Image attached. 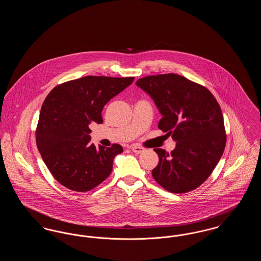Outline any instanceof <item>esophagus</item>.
Returning a JSON list of instances; mask_svg holds the SVG:
<instances>
[{"mask_svg": "<svg viewBox=\"0 0 261 261\" xmlns=\"http://www.w3.org/2000/svg\"><path fill=\"white\" fill-rule=\"evenodd\" d=\"M131 150H132L133 152H136V153H141V152H143V151L145 150V149L142 148V147H140V146L133 145V146H131Z\"/></svg>", "mask_w": 261, "mask_h": 261, "instance_id": "esophagus-1", "label": "esophagus"}]
</instances>
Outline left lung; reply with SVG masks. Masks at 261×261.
<instances>
[{
    "instance_id": "8db88e82",
    "label": "left lung",
    "mask_w": 261,
    "mask_h": 261,
    "mask_svg": "<svg viewBox=\"0 0 261 261\" xmlns=\"http://www.w3.org/2000/svg\"><path fill=\"white\" fill-rule=\"evenodd\" d=\"M136 85L162 113L159 128L177 142L170 153L153 149L160 159L151 171L153 179L170 193L197 189L210 177L226 146L219 103L208 89L175 73L146 76Z\"/></svg>"
}]
</instances>
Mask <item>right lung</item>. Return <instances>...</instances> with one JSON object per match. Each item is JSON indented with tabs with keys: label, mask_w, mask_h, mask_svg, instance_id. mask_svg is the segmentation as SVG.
<instances>
[{
	"label": "right lung",
	"mask_w": 261,
	"mask_h": 261,
	"mask_svg": "<svg viewBox=\"0 0 261 261\" xmlns=\"http://www.w3.org/2000/svg\"><path fill=\"white\" fill-rule=\"evenodd\" d=\"M134 77L85 76L54 88L44 100L36 128V144L54 178L75 192L99 186L112 173L123 148L91 144L89 125L102 123L101 112Z\"/></svg>",
	"instance_id": "1"
}]
</instances>
